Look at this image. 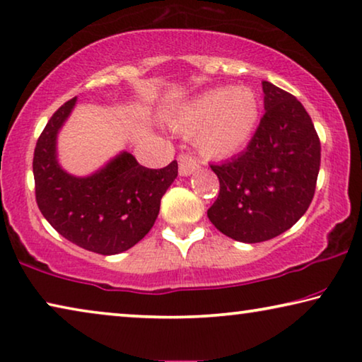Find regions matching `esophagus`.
<instances>
[{
  "instance_id": "34e87169",
  "label": "esophagus",
  "mask_w": 362,
  "mask_h": 362,
  "mask_svg": "<svg viewBox=\"0 0 362 362\" xmlns=\"http://www.w3.org/2000/svg\"><path fill=\"white\" fill-rule=\"evenodd\" d=\"M177 160H179V172L183 177L192 175L193 172H195L199 167L197 158H193V156H190V154H180L179 158H177Z\"/></svg>"
}]
</instances>
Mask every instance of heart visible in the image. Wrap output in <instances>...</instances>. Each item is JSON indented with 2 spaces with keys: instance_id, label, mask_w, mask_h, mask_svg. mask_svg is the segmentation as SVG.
Returning a JSON list of instances; mask_svg holds the SVG:
<instances>
[{
  "instance_id": "obj_1",
  "label": "heart",
  "mask_w": 362,
  "mask_h": 362,
  "mask_svg": "<svg viewBox=\"0 0 362 362\" xmlns=\"http://www.w3.org/2000/svg\"><path fill=\"white\" fill-rule=\"evenodd\" d=\"M260 120V99L247 86L206 90L182 105L170 127L182 134H197L203 154L228 158L247 146Z\"/></svg>"
}]
</instances>
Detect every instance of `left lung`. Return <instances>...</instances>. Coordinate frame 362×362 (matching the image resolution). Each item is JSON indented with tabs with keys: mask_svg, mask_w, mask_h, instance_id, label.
I'll return each mask as SVG.
<instances>
[{
	"mask_svg": "<svg viewBox=\"0 0 362 362\" xmlns=\"http://www.w3.org/2000/svg\"><path fill=\"white\" fill-rule=\"evenodd\" d=\"M265 115L240 154L211 164L219 195L208 209L214 228L230 239L255 244L298 223L314 198L320 139L304 105L263 81Z\"/></svg>",
	"mask_w": 362,
	"mask_h": 362,
	"instance_id": "obj_1",
	"label": "left lung"
}]
</instances>
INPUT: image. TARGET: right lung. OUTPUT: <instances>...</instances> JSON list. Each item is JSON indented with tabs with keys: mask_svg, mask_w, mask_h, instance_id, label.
<instances>
[{
	"mask_svg": "<svg viewBox=\"0 0 362 362\" xmlns=\"http://www.w3.org/2000/svg\"><path fill=\"white\" fill-rule=\"evenodd\" d=\"M76 97L53 113L34 151L35 199L52 228L73 244L115 255L146 235L159 214L160 198L179 174L177 160L148 169L127 151L88 177L68 174L58 163L57 136Z\"/></svg>",
	"mask_w": 362,
	"mask_h": 362,
	"instance_id": "right-lung-1",
	"label": "right lung"
}]
</instances>
